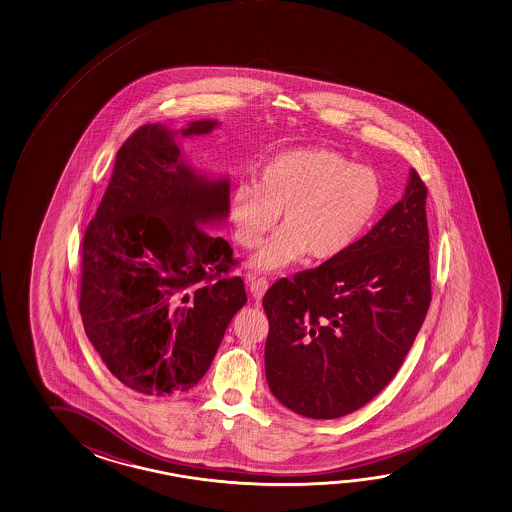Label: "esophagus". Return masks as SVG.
<instances>
[{"label": "esophagus", "instance_id": "esophagus-1", "mask_svg": "<svg viewBox=\"0 0 512 512\" xmlns=\"http://www.w3.org/2000/svg\"><path fill=\"white\" fill-rule=\"evenodd\" d=\"M247 283H249V290H251L252 298L256 299V301H260L263 296H265V292L269 289V281L265 278H256V276H247Z\"/></svg>", "mask_w": 512, "mask_h": 512}]
</instances>
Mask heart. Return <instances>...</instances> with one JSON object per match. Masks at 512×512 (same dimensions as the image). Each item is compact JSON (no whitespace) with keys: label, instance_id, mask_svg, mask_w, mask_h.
Returning <instances> with one entry per match:
<instances>
[{"label":"heart","instance_id":"1","mask_svg":"<svg viewBox=\"0 0 512 512\" xmlns=\"http://www.w3.org/2000/svg\"><path fill=\"white\" fill-rule=\"evenodd\" d=\"M375 171L328 148H296L269 158L256 184L242 182L229 196L234 240L256 249L276 223L281 229L252 260L258 270L339 258L363 234L379 209Z\"/></svg>","mask_w":512,"mask_h":512}]
</instances>
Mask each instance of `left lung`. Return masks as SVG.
I'll use <instances>...</instances> for the list:
<instances>
[{
  "instance_id": "8db88e82",
  "label": "left lung",
  "mask_w": 512,
  "mask_h": 512,
  "mask_svg": "<svg viewBox=\"0 0 512 512\" xmlns=\"http://www.w3.org/2000/svg\"><path fill=\"white\" fill-rule=\"evenodd\" d=\"M426 196L411 169L402 200L370 233L263 296L265 375L285 408L339 419L399 372L431 303Z\"/></svg>"
}]
</instances>
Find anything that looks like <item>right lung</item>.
Segmentation results:
<instances>
[{"instance_id": "add662e5", "label": "right lung", "mask_w": 512, "mask_h": 512, "mask_svg": "<svg viewBox=\"0 0 512 512\" xmlns=\"http://www.w3.org/2000/svg\"><path fill=\"white\" fill-rule=\"evenodd\" d=\"M182 130L146 124L117 151L112 180L83 240L79 310L108 370L131 390L171 395L204 377L245 305L233 249L207 227L229 216V178L191 168Z\"/></svg>"}]
</instances>
